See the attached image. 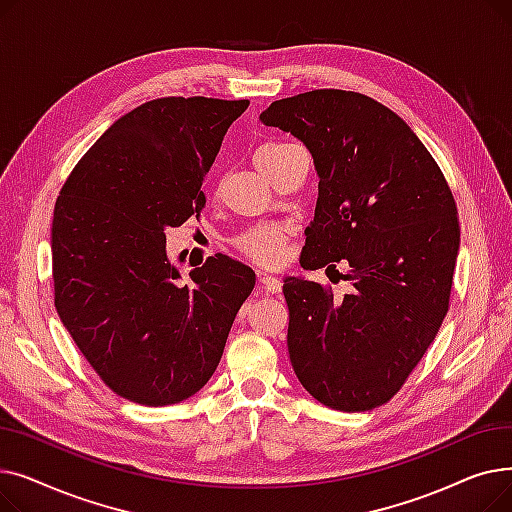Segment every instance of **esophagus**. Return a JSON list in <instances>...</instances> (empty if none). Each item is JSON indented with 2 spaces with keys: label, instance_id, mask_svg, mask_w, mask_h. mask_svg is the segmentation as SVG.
<instances>
[{
  "label": "esophagus",
  "instance_id": "obj_1",
  "mask_svg": "<svg viewBox=\"0 0 512 512\" xmlns=\"http://www.w3.org/2000/svg\"><path fill=\"white\" fill-rule=\"evenodd\" d=\"M259 290L265 294H278L282 292V282L274 276H259Z\"/></svg>",
  "mask_w": 512,
  "mask_h": 512
}]
</instances>
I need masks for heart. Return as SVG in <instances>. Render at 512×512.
<instances>
[{"label": "heart", "instance_id": "obj_1", "mask_svg": "<svg viewBox=\"0 0 512 512\" xmlns=\"http://www.w3.org/2000/svg\"><path fill=\"white\" fill-rule=\"evenodd\" d=\"M282 147H286V143H274V145L261 147L255 153L257 166L263 164L267 157L274 155ZM286 240H288V232L282 226H257L242 232L234 240V247L242 257L259 267H276L284 259Z\"/></svg>", "mask_w": 512, "mask_h": 512}]
</instances>
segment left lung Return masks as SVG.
Wrapping results in <instances>:
<instances>
[{"label": "left lung", "instance_id": "8db88e82", "mask_svg": "<svg viewBox=\"0 0 512 512\" xmlns=\"http://www.w3.org/2000/svg\"><path fill=\"white\" fill-rule=\"evenodd\" d=\"M261 122L301 139L319 174L301 265L344 263L353 286L338 299L328 284L284 280L292 369L334 411L382 407L448 313L461 238L450 186L405 120L363 93L278 99Z\"/></svg>", "mask_w": 512, "mask_h": 512}]
</instances>
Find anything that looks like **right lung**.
I'll use <instances>...</instances> for the list:
<instances>
[{"label":"right lung","mask_w":512,"mask_h":512,"mask_svg":"<svg viewBox=\"0 0 512 512\" xmlns=\"http://www.w3.org/2000/svg\"><path fill=\"white\" fill-rule=\"evenodd\" d=\"M249 99L161 97L107 128L53 209V303L103 384L145 407L197 394L218 367L255 272L209 257L180 282L166 230L201 218V191Z\"/></svg>","instance_id":"right-lung-1"}]
</instances>
